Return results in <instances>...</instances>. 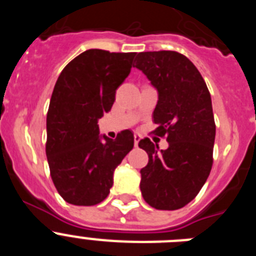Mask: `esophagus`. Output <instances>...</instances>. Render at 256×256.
Here are the masks:
<instances>
[{"label":"esophagus","mask_w":256,"mask_h":256,"mask_svg":"<svg viewBox=\"0 0 256 256\" xmlns=\"http://www.w3.org/2000/svg\"><path fill=\"white\" fill-rule=\"evenodd\" d=\"M140 140H141V136H140V134H134V146H137V144H138Z\"/></svg>","instance_id":"1"}]
</instances>
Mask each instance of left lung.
<instances>
[{
	"label": "left lung",
	"instance_id": "obj_1",
	"mask_svg": "<svg viewBox=\"0 0 256 256\" xmlns=\"http://www.w3.org/2000/svg\"><path fill=\"white\" fill-rule=\"evenodd\" d=\"M134 61L133 66L142 70L159 94L154 133L169 144L159 151L148 138L138 142L148 155L140 188L150 206L180 209L198 196L212 170L216 140L212 97L198 68L180 52H140Z\"/></svg>",
	"mask_w": 256,
	"mask_h": 256
}]
</instances>
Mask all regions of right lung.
<instances>
[{
	"label": "right lung",
	"mask_w": 256,
	"mask_h": 256,
	"mask_svg": "<svg viewBox=\"0 0 256 256\" xmlns=\"http://www.w3.org/2000/svg\"><path fill=\"white\" fill-rule=\"evenodd\" d=\"M136 52L87 50L56 80L47 112L46 155L52 182L66 202L92 206L108 198L112 174L134 144L130 130L108 138L97 122L130 76Z\"/></svg>",
	"instance_id": "obj_1"
}]
</instances>
